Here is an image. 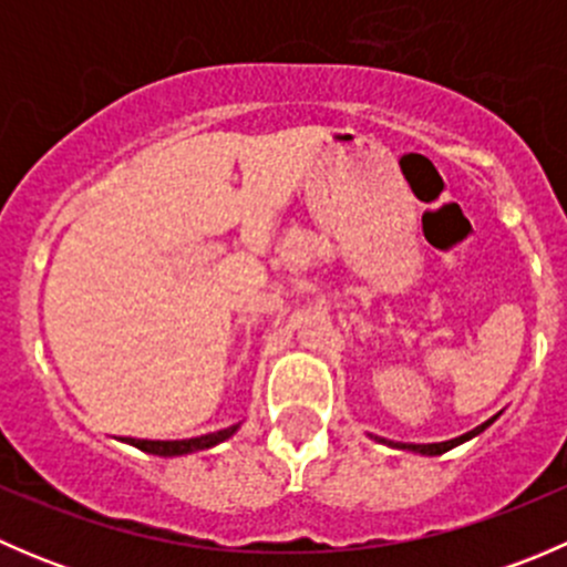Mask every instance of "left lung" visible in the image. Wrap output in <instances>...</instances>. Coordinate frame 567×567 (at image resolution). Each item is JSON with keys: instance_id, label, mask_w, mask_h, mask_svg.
Wrapping results in <instances>:
<instances>
[{"instance_id": "obj_1", "label": "left lung", "mask_w": 567, "mask_h": 567, "mask_svg": "<svg viewBox=\"0 0 567 567\" xmlns=\"http://www.w3.org/2000/svg\"><path fill=\"white\" fill-rule=\"evenodd\" d=\"M496 416H499V414H496ZM496 416H491L488 422H483V425H477V427H474V431L463 433V436H458V439H450V442H439V444H394V447L414 450V453H420V455H442V453H447V450H453V447H458V444L468 442V439L477 436V433H483L485 427H488L491 422L496 420ZM379 442H384V439H379Z\"/></svg>"}]
</instances>
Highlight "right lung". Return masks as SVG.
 Here are the masks:
<instances>
[{"mask_svg": "<svg viewBox=\"0 0 567 567\" xmlns=\"http://www.w3.org/2000/svg\"><path fill=\"white\" fill-rule=\"evenodd\" d=\"M236 431H238V425L225 427V431H216V433H205V436H197V439H181V442H147V439H128V444H134V447L145 450V453H151V455H164V458H173V455H186V453H197V450L214 447V444L230 439Z\"/></svg>", "mask_w": 567, "mask_h": 567, "instance_id": "right-lung-1", "label": "right lung"}]
</instances>
